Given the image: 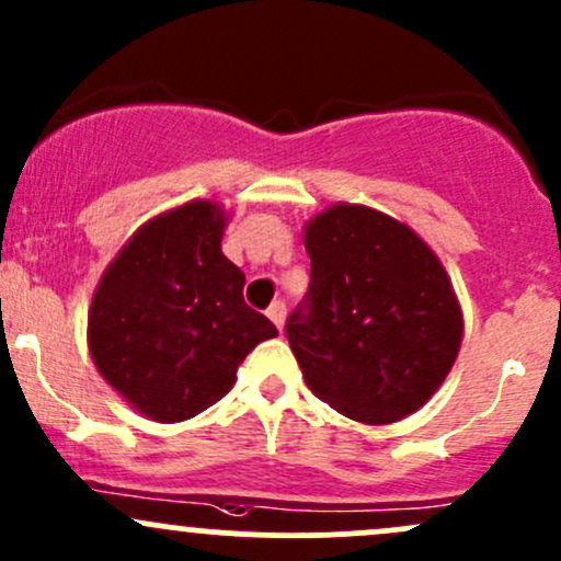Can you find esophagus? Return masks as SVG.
Here are the masks:
<instances>
[{
    "mask_svg": "<svg viewBox=\"0 0 561 561\" xmlns=\"http://www.w3.org/2000/svg\"><path fill=\"white\" fill-rule=\"evenodd\" d=\"M267 318L275 323V327L283 329V321H286V305L283 302H273L267 307Z\"/></svg>",
    "mask_w": 561,
    "mask_h": 561,
    "instance_id": "obj_1",
    "label": "esophagus"
}]
</instances>
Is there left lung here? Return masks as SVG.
<instances>
[{"mask_svg":"<svg viewBox=\"0 0 561 561\" xmlns=\"http://www.w3.org/2000/svg\"><path fill=\"white\" fill-rule=\"evenodd\" d=\"M310 288L286 336L307 388L345 417L388 425L449 375L462 312L447 270L417 232L336 203L307 221Z\"/></svg>","mask_w":561,"mask_h":561,"instance_id":"left-lung-1","label":"left lung"}]
</instances>
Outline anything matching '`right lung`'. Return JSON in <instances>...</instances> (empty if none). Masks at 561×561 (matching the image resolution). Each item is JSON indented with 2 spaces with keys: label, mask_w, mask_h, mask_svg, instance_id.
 Here are the masks:
<instances>
[{
  "label": "right lung",
  "mask_w": 561,
  "mask_h": 561,
  "mask_svg": "<svg viewBox=\"0 0 561 561\" xmlns=\"http://www.w3.org/2000/svg\"><path fill=\"white\" fill-rule=\"evenodd\" d=\"M225 225V210L210 201L154 216L93 294V364L158 423H182L230 393L245 355L278 334L245 305V275L221 254Z\"/></svg>",
  "instance_id": "1"
}]
</instances>
